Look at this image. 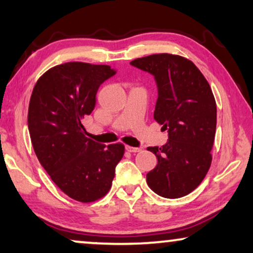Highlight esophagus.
Segmentation results:
<instances>
[{
    "mask_svg": "<svg viewBox=\"0 0 253 253\" xmlns=\"http://www.w3.org/2000/svg\"><path fill=\"white\" fill-rule=\"evenodd\" d=\"M126 150L127 152H131V153H137V152H140L141 151V148H139V147H132V146H129V145H126Z\"/></svg>",
    "mask_w": 253,
    "mask_h": 253,
    "instance_id": "obj_1",
    "label": "esophagus"
}]
</instances>
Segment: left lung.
I'll list each match as a JSON object with an SVG mask.
<instances>
[{
  "mask_svg": "<svg viewBox=\"0 0 253 253\" xmlns=\"http://www.w3.org/2000/svg\"><path fill=\"white\" fill-rule=\"evenodd\" d=\"M131 65L153 75L158 86L154 120L168 131L162 147H148L158 165L146 175L150 188L165 198H179L198 186L209 171L216 129L211 86L188 58L154 54Z\"/></svg>",
  "mask_w": 253,
  "mask_h": 253,
  "instance_id": "left-lung-1",
  "label": "left lung"
}]
</instances>
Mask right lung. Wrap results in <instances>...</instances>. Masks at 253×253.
Returning <instances> with one entry per match:
<instances>
[{
  "label": "right lung",
  "mask_w": 253,
  "mask_h": 253,
  "mask_svg": "<svg viewBox=\"0 0 253 253\" xmlns=\"http://www.w3.org/2000/svg\"><path fill=\"white\" fill-rule=\"evenodd\" d=\"M115 74L109 65L68 62L44 72L30 99L27 124L38 160L81 203L107 195L124 154L123 144L106 146L86 137L82 122L94 109L100 85Z\"/></svg>",
  "instance_id": "add662e5"
}]
</instances>
